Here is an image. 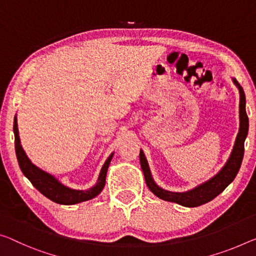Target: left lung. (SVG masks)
<instances>
[{"label":"left lung","mask_w":256,"mask_h":256,"mask_svg":"<svg viewBox=\"0 0 256 256\" xmlns=\"http://www.w3.org/2000/svg\"><path fill=\"white\" fill-rule=\"evenodd\" d=\"M232 82L239 90V130L228 160L226 162V164L222 166V168L216 176L196 186L194 188L188 190V192H168V190H165L158 186L154 180L147 158L144 156V150L140 149V164L146 184H147L150 192L158 198L166 202H176V204L186 206V208H197V206L206 204V202L214 200L236 178L239 168H240L242 157H244V144L246 136L248 134V117L246 114V98L244 90L234 77Z\"/></svg>","instance_id":"8db88e82"}]
</instances>
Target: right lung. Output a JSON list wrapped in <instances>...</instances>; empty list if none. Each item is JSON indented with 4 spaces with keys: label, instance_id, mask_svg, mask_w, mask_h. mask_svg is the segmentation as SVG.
<instances>
[{
    "label": "right lung",
    "instance_id": "1",
    "mask_svg": "<svg viewBox=\"0 0 256 256\" xmlns=\"http://www.w3.org/2000/svg\"><path fill=\"white\" fill-rule=\"evenodd\" d=\"M14 147H16V155H17L19 168L22 170L28 180L32 182L38 192L44 194L48 200L62 205H74L78 202L90 200L92 198L98 196L102 192L104 184H106V176L109 164L112 160L114 152L107 158L104 164L101 168L96 184L91 186V188L80 190L72 189L60 182L54 176L40 168L38 166L32 163V160L26 155L24 150L22 142H20L19 131H18V123H17V115L14 116Z\"/></svg>",
    "mask_w": 256,
    "mask_h": 256
}]
</instances>
